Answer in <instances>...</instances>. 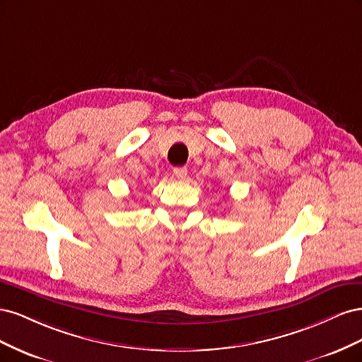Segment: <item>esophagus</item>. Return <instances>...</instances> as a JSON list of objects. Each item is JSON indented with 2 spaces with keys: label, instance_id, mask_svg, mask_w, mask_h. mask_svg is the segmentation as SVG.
Masks as SVG:
<instances>
[{
  "label": "esophagus",
  "instance_id": "1",
  "mask_svg": "<svg viewBox=\"0 0 362 362\" xmlns=\"http://www.w3.org/2000/svg\"><path fill=\"white\" fill-rule=\"evenodd\" d=\"M173 175L178 180H185V178H187V168H184V166L182 168H175Z\"/></svg>",
  "mask_w": 362,
  "mask_h": 362
}]
</instances>
